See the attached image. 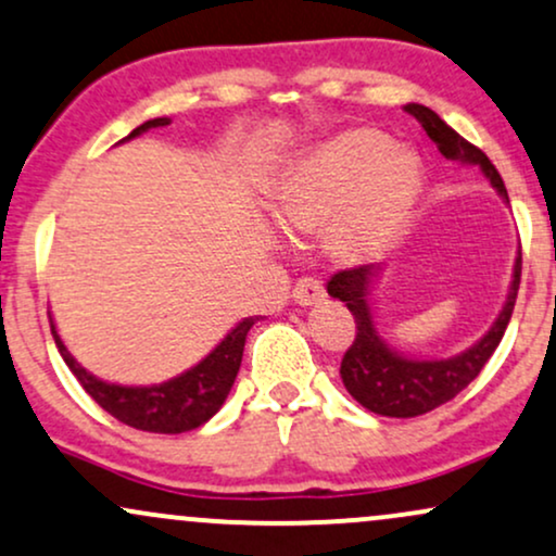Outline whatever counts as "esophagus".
Returning <instances> with one entry per match:
<instances>
[{
	"mask_svg": "<svg viewBox=\"0 0 556 556\" xmlns=\"http://www.w3.org/2000/svg\"><path fill=\"white\" fill-rule=\"evenodd\" d=\"M291 296H293V302L302 304V306L319 304L325 299L323 280H317V278H312V276L309 278H299L296 286H293Z\"/></svg>",
	"mask_w": 556,
	"mask_h": 556,
	"instance_id": "obj_1",
	"label": "esophagus"
}]
</instances>
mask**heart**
Here are the masks:
<instances>
[{
  "instance_id": "1",
  "label": "heart",
  "mask_w": 556,
  "mask_h": 556,
  "mask_svg": "<svg viewBox=\"0 0 556 556\" xmlns=\"http://www.w3.org/2000/svg\"><path fill=\"white\" fill-rule=\"evenodd\" d=\"M421 187L414 153L390 148L371 129H351L319 146L293 168L278 200V220L291 233L330 226V247L362 260L393 244Z\"/></svg>"
}]
</instances>
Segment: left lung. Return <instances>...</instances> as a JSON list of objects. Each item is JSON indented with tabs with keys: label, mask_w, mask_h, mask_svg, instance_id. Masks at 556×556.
I'll use <instances>...</instances> for the list:
<instances>
[{
	"label": "left lung",
	"mask_w": 556,
	"mask_h": 556,
	"mask_svg": "<svg viewBox=\"0 0 556 556\" xmlns=\"http://www.w3.org/2000/svg\"><path fill=\"white\" fill-rule=\"evenodd\" d=\"M406 111L421 124L424 132L432 137L437 150L447 161H463L481 166V172L492 179L497 192L507 200L505 181H502L494 163L486 159L484 150L471 146L466 137H460L453 127H447L432 109L421 106V103H408ZM520 267H523V257L518 254L510 296H507L505 309L500 312L492 330L479 343L471 345L466 354L455 358H442V362H416V358H406L390 351L388 343L382 341L375 323H371L367 302L377 265H356L338 270L328 280V293L332 299L345 302L356 323V336L349 349H345L341 362V377L345 390L364 408H369L371 414L393 416V419H410V416L429 414V410L440 408L442 403L453 401L460 390H466L479 377V371L484 369V364L492 358L494 349H497L502 336H505L507 323L513 317L515 299H518Z\"/></svg>",
	"instance_id": "8db88e82"
}]
</instances>
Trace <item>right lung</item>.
<instances>
[{"instance_id":"right-lung-1","label":"right lung","mask_w":556,"mask_h":556,"mask_svg":"<svg viewBox=\"0 0 556 556\" xmlns=\"http://www.w3.org/2000/svg\"><path fill=\"white\" fill-rule=\"evenodd\" d=\"M166 124L168 119H150L132 129L129 137L142 135L150 127H166ZM129 137H124V140H129ZM254 323H257V317H247L244 323H239L224 341L215 345L211 356L202 358L198 367L163 384H153V388H122V384L96 380L90 371H85L70 356L62 338L56 336L54 325H51V336H54V343L64 364L77 377V382L83 384L85 393L93 397L106 414L127 424V427L142 429V432L181 434L189 432V429H198L200 424H205L224 406L228 390H231L241 367L247 332H250Z\"/></svg>"}]
</instances>
